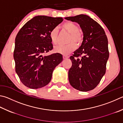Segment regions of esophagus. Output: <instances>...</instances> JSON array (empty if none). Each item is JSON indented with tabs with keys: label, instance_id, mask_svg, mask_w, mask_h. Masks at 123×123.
Masks as SVG:
<instances>
[{
	"label": "esophagus",
	"instance_id": "1",
	"mask_svg": "<svg viewBox=\"0 0 123 123\" xmlns=\"http://www.w3.org/2000/svg\"><path fill=\"white\" fill-rule=\"evenodd\" d=\"M63 58L64 59H68V58H69V56H67V55H64L63 56Z\"/></svg>",
	"mask_w": 123,
	"mask_h": 123
}]
</instances>
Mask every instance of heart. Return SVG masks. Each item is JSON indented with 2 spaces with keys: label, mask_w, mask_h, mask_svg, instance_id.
<instances>
[{
  "label": "heart",
  "mask_w": 123,
  "mask_h": 123,
  "mask_svg": "<svg viewBox=\"0 0 123 123\" xmlns=\"http://www.w3.org/2000/svg\"><path fill=\"white\" fill-rule=\"evenodd\" d=\"M62 27L70 34L67 41L68 44L64 46H56L54 48V52L63 55H68L76 49V45L75 43L77 46H79L82 43L83 41V35L79 31V26L72 22H67L63 25ZM57 28H54L50 31V39L54 44L57 43Z\"/></svg>",
  "instance_id": "1"
}]
</instances>
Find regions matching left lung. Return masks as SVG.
I'll list each match as a JSON object with an SVG mask.
<instances>
[{"label": "left lung", "instance_id": "1", "mask_svg": "<svg viewBox=\"0 0 123 123\" xmlns=\"http://www.w3.org/2000/svg\"><path fill=\"white\" fill-rule=\"evenodd\" d=\"M65 19L77 23L83 33L82 45L70 57L72 66L68 71L69 83L78 90H91L105 73L109 56L108 38L102 27L88 15L80 14Z\"/></svg>", "mask_w": 123, "mask_h": 123}]
</instances>
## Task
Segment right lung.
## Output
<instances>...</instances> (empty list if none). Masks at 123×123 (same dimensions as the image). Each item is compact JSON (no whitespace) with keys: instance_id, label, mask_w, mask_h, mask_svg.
Segmentation results:
<instances>
[{"instance_id":"obj_1","label":"right lung","mask_w":123,"mask_h":123,"mask_svg":"<svg viewBox=\"0 0 123 123\" xmlns=\"http://www.w3.org/2000/svg\"><path fill=\"white\" fill-rule=\"evenodd\" d=\"M63 20L38 15L27 22L18 33L13 53L15 71L28 88L39 89L47 85L54 69L63 60L62 55L57 53L43 56L53 48L50 31Z\"/></svg>"}]
</instances>
